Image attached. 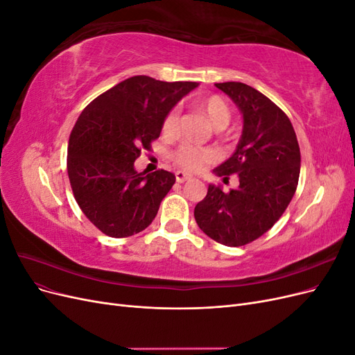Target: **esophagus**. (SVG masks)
<instances>
[{
    "label": "esophagus",
    "instance_id": "esophagus-1",
    "mask_svg": "<svg viewBox=\"0 0 355 355\" xmlns=\"http://www.w3.org/2000/svg\"><path fill=\"white\" fill-rule=\"evenodd\" d=\"M192 179V176L184 173V171H176V180L179 182V184H184V182Z\"/></svg>",
    "mask_w": 355,
    "mask_h": 355
}]
</instances>
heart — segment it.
Returning <instances> with one entry per match:
<instances>
[{
  "mask_svg": "<svg viewBox=\"0 0 355 355\" xmlns=\"http://www.w3.org/2000/svg\"><path fill=\"white\" fill-rule=\"evenodd\" d=\"M194 108L201 112L207 118L209 124L213 128H218V133H220L225 125L228 124L230 120V108L227 102H225L220 96L210 94L198 98L194 101ZM178 111L171 110L166 114L161 123V132L166 136H171L175 133V128L178 124ZM171 159L173 163L185 171H200L206 166H209L214 159V153L207 148H194L184 145L178 148L176 151L171 153Z\"/></svg>",
  "mask_w": 355,
  "mask_h": 355,
  "instance_id": "1",
  "label": "heart"
}]
</instances>
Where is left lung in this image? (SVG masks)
Here are the masks:
<instances>
[{
    "instance_id": "1",
    "label": "left lung",
    "mask_w": 355,
    "mask_h": 355,
    "mask_svg": "<svg viewBox=\"0 0 355 355\" xmlns=\"http://www.w3.org/2000/svg\"><path fill=\"white\" fill-rule=\"evenodd\" d=\"M239 106L244 127L235 153L213 171L237 175L240 187L223 192L209 185L194 210L200 230L228 247L249 244L270 231L292 201L300 173L295 128L283 110L244 83H218Z\"/></svg>"
}]
</instances>
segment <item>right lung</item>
<instances>
[{
	"label": "right lung",
	"instance_id": "1",
	"mask_svg": "<svg viewBox=\"0 0 355 355\" xmlns=\"http://www.w3.org/2000/svg\"><path fill=\"white\" fill-rule=\"evenodd\" d=\"M136 75L85 106L68 144V176L75 201L96 228L125 239L151 225L176 178L167 170L137 173L135 161L159 137L166 114L197 87Z\"/></svg>",
	"mask_w": 355,
	"mask_h": 355
}]
</instances>
